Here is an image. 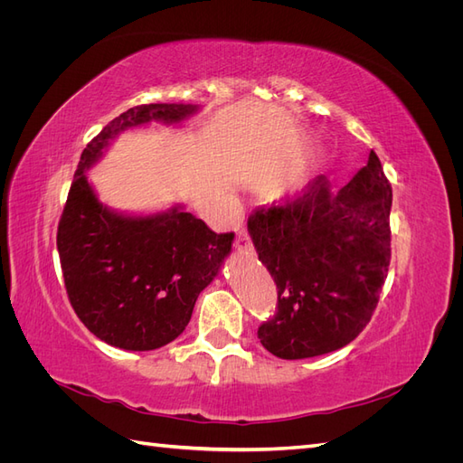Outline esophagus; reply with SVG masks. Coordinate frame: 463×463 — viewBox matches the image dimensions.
Wrapping results in <instances>:
<instances>
[{"label": "esophagus", "mask_w": 463, "mask_h": 463, "mask_svg": "<svg viewBox=\"0 0 463 463\" xmlns=\"http://www.w3.org/2000/svg\"><path fill=\"white\" fill-rule=\"evenodd\" d=\"M235 249H237V253H249V250H250V240H249V235H247L245 230L237 232Z\"/></svg>", "instance_id": "34e87169"}]
</instances>
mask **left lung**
<instances>
[{"label":"left lung","mask_w":463,"mask_h":463,"mask_svg":"<svg viewBox=\"0 0 463 463\" xmlns=\"http://www.w3.org/2000/svg\"><path fill=\"white\" fill-rule=\"evenodd\" d=\"M392 187L376 154L332 194L318 175L296 199L260 206L247 230L278 288L259 340L279 359L335 352L369 325L390 266Z\"/></svg>","instance_id":"left-lung-1"}]
</instances>
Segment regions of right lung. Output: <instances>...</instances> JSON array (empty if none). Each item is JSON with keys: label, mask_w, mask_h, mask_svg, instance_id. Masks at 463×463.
<instances>
[{"label": "right lung", "mask_w": 463, "mask_h": 463, "mask_svg": "<svg viewBox=\"0 0 463 463\" xmlns=\"http://www.w3.org/2000/svg\"><path fill=\"white\" fill-rule=\"evenodd\" d=\"M193 104H145L109 121L80 154L58 226L65 289L96 338L150 352L189 325L194 301L232 253L233 233H214L175 204L156 214H125L100 203L87 172L125 131L150 121L179 125Z\"/></svg>", "instance_id": "right-lung-1"}]
</instances>
